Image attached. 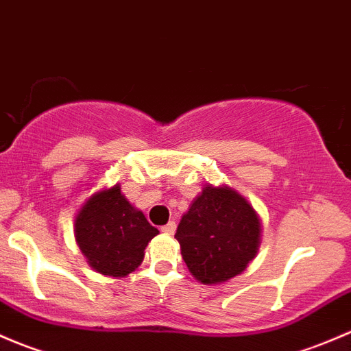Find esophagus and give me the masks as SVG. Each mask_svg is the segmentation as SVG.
<instances>
[{
	"label": "esophagus",
	"mask_w": 351,
	"mask_h": 351,
	"mask_svg": "<svg viewBox=\"0 0 351 351\" xmlns=\"http://www.w3.org/2000/svg\"><path fill=\"white\" fill-rule=\"evenodd\" d=\"M162 231H164L165 234H174L176 233V223L174 221L167 223L165 226H162Z\"/></svg>",
	"instance_id": "esophagus-1"
}]
</instances>
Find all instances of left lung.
Segmentation results:
<instances>
[{"label":"left lung","mask_w":351,"mask_h":351,"mask_svg":"<svg viewBox=\"0 0 351 351\" xmlns=\"http://www.w3.org/2000/svg\"><path fill=\"white\" fill-rule=\"evenodd\" d=\"M176 238L194 279L219 285L240 276L255 258L262 223L233 187L206 184L182 215Z\"/></svg>","instance_id":"1"}]
</instances>
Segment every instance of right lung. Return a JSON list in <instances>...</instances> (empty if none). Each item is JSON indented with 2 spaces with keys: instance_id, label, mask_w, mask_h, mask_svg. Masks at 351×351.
I'll return each instance as SVG.
<instances>
[{
  "instance_id": "1",
  "label": "right lung",
  "mask_w": 351,
  "mask_h": 351,
  "mask_svg": "<svg viewBox=\"0 0 351 351\" xmlns=\"http://www.w3.org/2000/svg\"><path fill=\"white\" fill-rule=\"evenodd\" d=\"M158 230L121 193L120 184L103 187L84 201L74 219V237L89 267L123 279L143 262Z\"/></svg>"
}]
</instances>
